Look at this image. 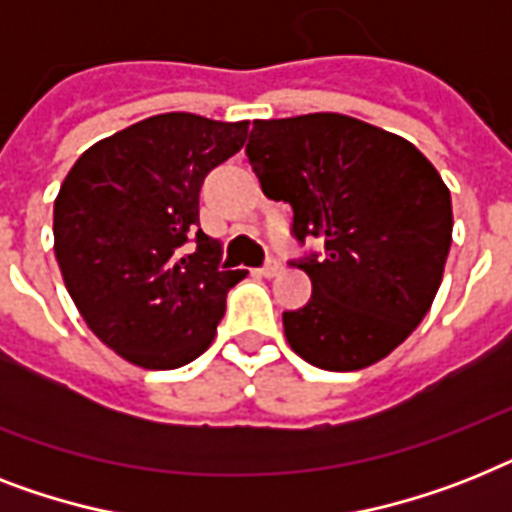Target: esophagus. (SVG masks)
Here are the masks:
<instances>
[{
	"label": "esophagus",
	"mask_w": 512,
	"mask_h": 512,
	"mask_svg": "<svg viewBox=\"0 0 512 512\" xmlns=\"http://www.w3.org/2000/svg\"><path fill=\"white\" fill-rule=\"evenodd\" d=\"M260 273H263L265 278H276L278 273H281V263H276V260H273V263L263 265V268H260Z\"/></svg>",
	"instance_id": "esophagus-1"
}]
</instances>
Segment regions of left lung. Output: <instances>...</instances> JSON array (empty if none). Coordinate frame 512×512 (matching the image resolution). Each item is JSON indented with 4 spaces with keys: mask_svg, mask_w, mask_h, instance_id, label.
I'll return each mask as SVG.
<instances>
[{
    "mask_svg": "<svg viewBox=\"0 0 512 512\" xmlns=\"http://www.w3.org/2000/svg\"><path fill=\"white\" fill-rule=\"evenodd\" d=\"M247 157L263 194L289 202L292 234L323 255L294 263L313 281L284 313L286 342L323 371H360L400 347L429 313L452 244V199L407 139L310 112L255 120Z\"/></svg>",
    "mask_w": 512,
    "mask_h": 512,
    "instance_id": "obj_1",
    "label": "left lung"
}]
</instances>
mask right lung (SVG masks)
<instances>
[{"label": "right lung", "mask_w": 512, "mask_h": 512, "mask_svg": "<svg viewBox=\"0 0 512 512\" xmlns=\"http://www.w3.org/2000/svg\"><path fill=\"white\" fill-rule=\"evenodd\" d=\"M247 131V120L152 115L86 149L62 181L54 257L86 326L128 363L170 371L213 344L247 270L218 265L220 242L199 228V189Z\"/></svg>", "instance_id": "obj_1"}]
</instances>
